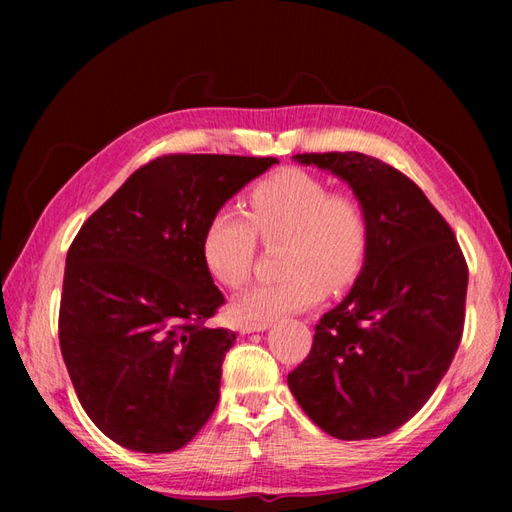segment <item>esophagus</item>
I'll use <instances>...</instances> for the list:
<instances>
[{
	"label": "esophagus",
	"mask_w": 512,
	"mask_h": 512,
	"mask_svg": "<svg viewBox=\"0 0 512 512\" xmlns=\"http://www.w3.org/2000/svg\"><path fill=\"white\" fill-rule=\"evenodd\" d=\"M270 328V323H242L239 325V332L250 334V332H264Z\"/></svg>",
	"instance_id": "obj_1"
}]
</instances>
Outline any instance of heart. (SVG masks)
<instances>
[{
  "label": "heart",
  "instance_id": "heart-1",
  "mask_svg": "<svg viewBox=\"0 0 512 512\" xmlns=\"http://www.w3.org/2000/svg\"><path fill=\"white\" fill-rule=\"evenodd\" d=\"M257 235L266 244L286 242L284 277L259 284L233 301L246 323H270L319 303L325 288L343 290L361 275L372 244V220L352 193L301 169H281L248 195V220L231 209L217 211L202 239V257L213 279L242 288L253 275Z\"/></svg>",
  "mask_w": 512,
  "mask_h": 512
}]
</instances>
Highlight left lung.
Wrapping results in <instances>:
<instances>
[{
    "mask_svg": "<svg viewBox=\"0 0 512 512\" xmlns=\"http://www.w3.org/2000/svg\"><path fill=\"white\" fill-rule=\"evenodd\" d=\"M292 158L350 184L372 220V244L288 387L334 438L387 436L416 416L458 352L469 268L451 226L405 173L358 151Z\"/></svg>",
    "mask_w": 512,
    "mask_h": 512,
    "instance_id": "obj_1",
    "label": "left lung"
}]
</instances>
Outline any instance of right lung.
I'll return each mask as SVG.
<instances>
[{"instance_id":"add662e5","label":"right lung","mask_w":512,"mask_h":512,"mask_svg":"<svg viewBox=\"0 0 512 512\" xmlns=\"http://www.w3.org/2000/svg\"><path fill=\"white\" fill-rule=\"evenodd\" d=\"M279 162L171 154L147 162L68 250L61 354L85 413L138 453L191 442L220 398L235 332L206 328L224 295L202 257L211 217Z\"/></svg>"}]
</instances>
